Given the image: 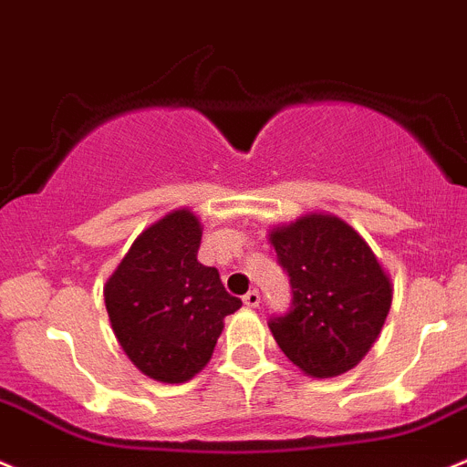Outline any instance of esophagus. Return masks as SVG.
I'll return each mask as SVG.
<instances>
[{"label": "esophagus", "mask_w": 467, "mask_h": 467, "mask_svg": "<svg viewBox=\"0 0 467 467\" xmlns=\"http://www.w3.org/2000/svg\"><path fill=\"white\" fill-rule=\"evenodd\" d=\"M260 292H257V289H251V292H246L244 294V306L246 307H257L260 306Z\"/></svg>", "instance_id": "esophagus-1"}]
</instances>
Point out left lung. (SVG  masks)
Listing matches in <instances>:
<instances>
[{"label": "left lung", "instance_id": "8db88e82", "mask_svg": "<svg viewBox=\"0 0 467 467\" xmlns=\"http://www.w3.org/2000/svg\"><path fill=\"white\" fill-rule=\"evenodd\" d=\"M292 301L269 328L283 354L315 379H330L363 360L392 303L377 255L337 216L310 214L271 233Z\"/></svg>", "mask_w": 467, "mask_h": 467}]
</instances>
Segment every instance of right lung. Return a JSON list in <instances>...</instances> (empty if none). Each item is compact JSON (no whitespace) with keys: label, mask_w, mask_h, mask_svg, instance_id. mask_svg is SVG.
Segmentation results:
<instances>
[{"label":"right lung","mask_w":467,"mask_h":467,"mask_svg":"<svg viewBox=\"0 0 467 467\" xmlns=\"http://www.w3.org/2000/svg\"><path fill=\"white\" fill-rule=\"evenodd\" d=\"M202 230L189 210L143 230L104 289L120 347L146 377L184 383L212 358L223 319L242 298L198 262Z\"/></svg>","instance_id":"1"}]
</instances>
